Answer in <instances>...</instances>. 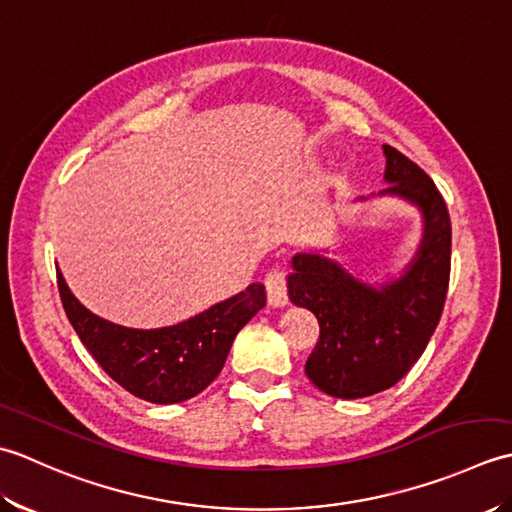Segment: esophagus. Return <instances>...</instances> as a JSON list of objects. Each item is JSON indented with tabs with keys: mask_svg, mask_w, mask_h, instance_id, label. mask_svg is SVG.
<instances>
[{
	"mask_svg": "<svg viewBox=\"0 0 512 512\" xmlns=\"http://www.w3.org/2000/svg\"><path fill=\"white\" fill-rule=\"evenodd\" d=\"M264 286H266V297L270 306L273 308L288 306V284H286V275L281 273V270L268 273L264 279Z\"/></svg>",
	"mask_w": 512,
	"mask_h": 512,
	"instance_id": "34e87169",
	"label": "esophagus"
}]
</instances>
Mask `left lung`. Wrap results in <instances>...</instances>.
Masks as SVG:
<instances>
[{
  "mask_svg": "<svg viewBox=\"0 0 512 512\" xmlns=\"http://www.w3.org/2000/svg\"><path fill=\"white\" fill-rule=\"evenodd\" d=\"M387 189L422 213V239L398 279L369 286L321 253H297L288 297L319 321L306 376L334 398L385 391L422 356L442 317L451 275V217L433 180L398 149L383 145ZM365 200V198H361Z\"/></svg>",
  "mask_w": 512,
  "mask_h": 512,
  "instance_id": "8db88e82",
  "label": "left lung"
}]
</instances>
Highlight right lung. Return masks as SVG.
Here are the masks:
<instances>
[{"label":"right lung","instance_id":"add662e5","mask_svg":"<svg viewBox=\"0 0 512 512\" xmlns=\"http://www.w3.org/2000/svg\"><path fill=\"white\" fill-rule=\"evenodd\" d=\"M57 286L74 332L105 374L156 405L189 400L209 387L222 372L237 332L266 306L264 286L250 284L187 321L136 330L96 317L72 295L59 270Z\"/></svg>","mask_w":512,"mask_h":512}]
</instances>
